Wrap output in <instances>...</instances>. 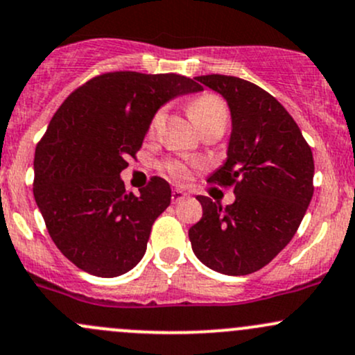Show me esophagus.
Returning <instances> with one entry per match:
<instances>
[{"label": "esophagus", "instance_id": "34e87169", "mask_svg": "<svg viewBox=\"0 0 355 355\" xmlns=\"http://www.w3.org/2000/svg\"><path fill=\"white\" fill-rule=\"evenodd\" d=\"M187 196H189V193L185 192V190H182V189L171 190V200H173V204L180 202V200H184V199H187Z\"/></svg>", "mask_w": 355, "mask_h": 355}]
</instances>
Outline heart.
<instances>
[{"mask_svg":"<svg viewBox=\"0 0 355 355\" xmlns=\"http://www.w3.org/2000/svg\"><path fill=\"white\" fill-rule=\"evenodd\" d=\"M189 112L192 121L196 122V125L202 132L214 128L225 130L227 121H230V110H227L226 102L221 96L212 95V93H204V95L193 98L189 107ZM163 119H165V112L159 109L153 115L151 122H149V132H156L159 125H162ZM192 166H199V163L182 162V159H166V162H163V168H165L166 173L178 182L187 180Z\"/></svg>","mask_w":355,"mask_h":355,"instance_id":"1","label":"heart"}]
</instances>
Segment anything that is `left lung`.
I'll use <instances>...</instances> for the list:
<instances>
[{
	"instance_id": "1",
	"label": "left lung",
	"mask_w": 355,
	"mask_h": 355,
	"mask_svg": "<svg viewBox=\"0 0 355 355\" xmlns=\"http://www.w3.org/2000/svg\"><path fill=\"white\" fill-rule=\"evenodd\" d=\"M231 110L227 159L207 178L233 187L223 207L199 196L202 218L189 230L197 259L216 272L246 275L266 267L293 240L313 197L315 162L301 129L270 93L225 74L197 76Z\"/></svg>"
}]
</instances>
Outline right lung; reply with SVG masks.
Masks as SVG:
<instances>
[{
	"label": "right lung",
	"mask_w": 355,
	"mask_h": 355,
	"mask_svg": "<svg viewBox=\"0 0 355 355\" xmlns=\"http://www.w3.org/2000/svg\"><path fill=\"white\" fill-rule=\"evenodd\" d=\"M200 89L180 74L114 71L74 89L51 119L35 148L33 197L52 241L78 268L117 277L143 259L171 189L153 177L134 196L121 171L143 146L156 110Z\"/></svg>",
	"instance_id": "1"
}]
</instances>
